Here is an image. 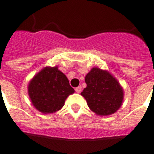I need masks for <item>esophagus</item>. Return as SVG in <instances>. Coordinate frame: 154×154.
I'll return each mask as SVG.
<instances>
[{"mask_svg":"<svg viewBox=\"0 0 154 154\" xmlns=\"http://www.w3.org/2000/svg\"><path fill=\"white\" fill-rule=\"evenodd\" d=\"M81 86H78L77 87V88H75V91H76V92H77V93H80V92L81 91Z\"/></svg>","mask_w":154,"mask_h":154,"instance_id":"obj_1","label":"esophagus"}]
</instances>
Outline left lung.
<instances>
[{"label": "left lung", "instance_id": "left-lung-1", "mask_svg": "<svg viewBox=\"0 0 154 154\" xmlns=\"http://www.w3.org/2000/svg\"><path fill=\"white\" fill-rule=\"evenodd\" d=\"M87 87L81 92L91 110L100 116L116 112L123 100V91L109 72L93 68L85 77Z\"/></svg>", "mask_w": 154, "mask_h": 154}]
</instances>
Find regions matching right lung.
<instances>
[{
  "label": "right lung",
  "instance_id": "1",
  "mask_svg": "<svg viewBox=\"0 0 154 154\" xmlns=\"http://www.w3.org/2000/svg\"><path fill=\"white\" fill-rule=\"evenodd\" d=\"M73 92L67 77L57 66L42 69L29 85V94L33 105L45 114L60 110L66 97Z\"/></svg>",
  "mask_w": 154,
  "mask_h": 154
}]
</instances>
